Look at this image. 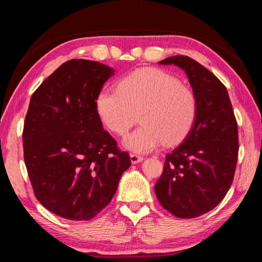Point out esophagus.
<instances>
[{"mask_svg":"<svg viewBox=\"0 0 262 262\" xmlns=\"http://www.w3.org/2000/svg\"><path fill=\"white\" fill-rule=\"evenodd\" d=\"M130 161L133 164H136V163H140L143 161V156H140V155H136V154H130Z\"/></svg>","mask_w":262,"mask_h":262,"instance_id":"34e87169","label":"esophagus"}]
</instances>
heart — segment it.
I'll use <instances>...</instances> for the list:
<instances>
[{
  "instance_id": "b5f03b06",
  "label": "heart",
  "mask_w": 262,
  "mask_h": 262,
  "mask_svg": "<svg viewBox=\"0 0 262 262\" xmlns=\"http://www.w3.org/2000/svg\"><path fill=\"white\" fill-rule=\"evenodd\" d=\"M96 112L110 132L125 135L140 113L142 125L123 140L127 149L144 154L164 143L176 145L193 129L199 100L192 89L158 68H141L123 76L118 90L101 89Z\"/></svg>"
}]
</instances>
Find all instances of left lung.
Masks as SVG:
<instances>
[{"instance_id":"1","label":"left lung","mask_w":262,"mask_h":262,"mask_svg":"<svg viewBox=\"0 0 262 262\" xmlns=\"http://www.w3.org/2000/svg\"><path fill=\"white\" fill-rule=\"evenodd\" d=\"M185 70L199 100L193 129L166 155L155 193L164 209L179 219L199 217L223 200L238 159V126L227 88L192 57L176 55L159 62Z\"/></svg>"}]
</instances>
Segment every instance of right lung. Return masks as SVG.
<instances>
[{
  "mask_svg": "<svg viewBox=\"0 0 262 262\" xmlns=\"http://www.w3.org/2000/svg\"><path fill=\"white\" fill-rule=\"evenodd\" d=\"M114 70L83 59L64 62L31 97L24 161L38 201L70 221H89L117 192L129 155L104 130L96 97Z\"/></svg>",
  "mask_w": 262,
  "mask_h": 262,
  "instance_id": "right-lung-1",
  "label": "right lung"
}]
</instances>
